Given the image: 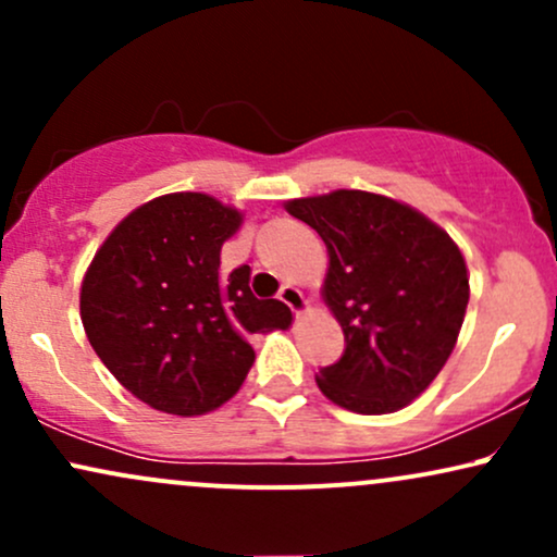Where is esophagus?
Returning <instances> with one entry per match:
<instances>
[{
    "instance_id": "1",
    "label": "esophagus",
    "mask_w": 557,
    "mask_h": 557,
    "mask_svg": "<svg viewBox=\"0 0 557 557\" xmlns=\"http://www.w3.org/2000/svg\"><path fill=\"white\" fill-rule=\"evenodd\" d=\"M280 300L290 306L293 314H296V317L306 314V311H309V300H306L304 290H298L296 285H283V287H280Z\"/></svg>"
}]
</instances>
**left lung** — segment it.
<instances>
[{"label": "left lung", "instance_id": "obj_1", "mask_svg": "<svg viewBox=\"0 0 557 557\" xmlns=\"http://www.w3.org/2000/svg\"><path fill=\"white\" fill-rule=\"evenodd\" d=\"M330 253L324 300L345 335L317 385L354 413H389L419 398L445 367L469 304V274L445 230L367 190L287 201Z\"/></svg>", "mask_w": 557, "mask_h": 557}]
</instances>
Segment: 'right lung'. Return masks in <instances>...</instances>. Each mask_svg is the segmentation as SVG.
I'll use <instances>...</instances> for the list:
<instances>
[{"label": "right lung", "mask_w": 557, "mask_h": 557, "mask_svg": "<svg viewBox=\"0 0 557 557\" xmlns=\"http://www.w3.org/2000/svg\"><path fill=\"white\" fill-rule=\"evenodd\" d=\"M240 212L207 194H168L112 230L81 287L88 343L151 408L198 417L233 398L253 363L248 337L285 330L290 309L257 298L246 264L220 272Z\"/></svg>", "instance_id": "add662e5"}]
</instances>
